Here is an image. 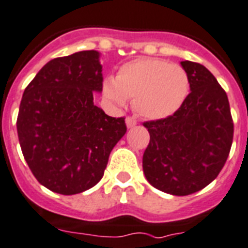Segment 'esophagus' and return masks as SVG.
<instances>
[{
  "label": "esophagus",
  "mask_w": 248,
  "mask_h": 248,
  "mask_svg": "<svg viewBox=\"0 0 248 248\" xmlns=\"http://www.w3.org/2000/svg\"><path fill=\"white\" fill-rule=\"evenodd\" d=\"M126 124H127V127L131 128V127H135L136 124H138V122H136V120L132 117H126Z\"/></svg>",
  "instance_id": "1"
}]
</instances>
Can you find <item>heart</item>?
<instances>
[{
    "mask_svg": "<svg viewBox=\"0 0 248 248\" xmlns=\"http://www.w3.org/2000/svg\"><path fill=\"white\" fill-rule=\"evenodd\" d=\"M190 90L183 67L158 58H141L121 66L116 78L107 76L103 95L112 106L124 108L132 98L135 112L148 120H162L180 109Z\"/></svg>",
    "mask_w": 248,
    "mask_h": 248,
    "instance_id": "obj_1",
    "label": "heart"
}]
</instances>
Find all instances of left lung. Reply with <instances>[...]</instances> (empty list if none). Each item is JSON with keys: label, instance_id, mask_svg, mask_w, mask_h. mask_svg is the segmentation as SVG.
Masks as SVG:
<instances>
[{"label": "left lung", "instance_id": "obj_1", "mask_svg": "<svg viewBox=\"0 0 248 248\" xmlns=\"http://www.w3.org/2000/svg\"><path fill=\"white\" fill-rule=\"evenodd\" d=\"M191 93L172 116L144 122L150 141L142 170L153 187L176 196L202 190L224 167L233 141L228 96L205 66L181 62Z\"/></svg>", "mask_w": 248, "mask_h": 248}]
</instances>
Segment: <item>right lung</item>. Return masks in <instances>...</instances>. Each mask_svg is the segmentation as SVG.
Segmentation results:
<instances>
[{
    "mask_svg": "<svg viewBox=\"0 0 248 248\" xmlns=\"http://www.w3.org/2000/svg\"><path fill=\"white\" fill-rule=\"evenodd\" d=\"M99 52L51 60L26 86L17 136L40 185L61 195L89 190L102 180L114 145L126 134L124 118L94 104L103 89Z\"/></svg>",
    "mask_w": 248,
    "mask_h": 248,
    "instance_id": "right-lung-1",
    "label": "right lung"
}]
</instances>
